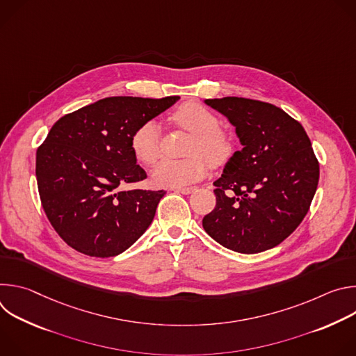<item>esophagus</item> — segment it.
Instances as JSON below:
<instances>
[{"instance_id":"1","label":"esophagus","mask_w":356,"mask_h":356,"mask_svg":"<svg viewBox=\"0 0 356 356\" xmlns=\"http://www.w3.org/2000/svg\"><path fill=\"white\" fill-rule=\"evenodd\" d=\"M177 193H181V194H190L195 190V187H176L175 188Z\"/></svg>"}]
</instances>
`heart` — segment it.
<instances>
[{"label": "heart", "mask_w": 356, "mask_h": 356, "mask_svg": "<svg viewBox=\"0 0 356 356\" xmlns=\"http://www.w3.org/2000/svg\"><path fill=\"white\" fill-rule=\"evenodd\" d=\"M172 122L190 132L187 158L163 159L154 170V181L159 186L177 187L200 180L209 166H222L232 156L235 139L232 134L220 127V118L194 101L180 104L170 115ZM161 128L155 121L140 124L131 136V150L143 165H154L161 158Z\"/></svg>", "instance_id": "heart-1"}]
</instances>
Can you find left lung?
I'll return each mask as SVG.
<instances>
[{
  "mask_svg": "<svg viewBox=\"0 0 356 356\" xmlns=\"http://www.w3.org/2000/svg\"><path fill=\"white\" fill-rule=\"evenodd\" d=\"M241 142L214 181L216 209L202 218L222 246L258 253L284 241L306 217L320 177L310 138L298 121L259 99H206Z\"/></svg>",
  "mask_w": 356,
  "mask_h": 356,
  "instance_id": "obj_1",
  "label": "left lung"
}]
</instances>
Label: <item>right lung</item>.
<instances>
[{
  "label": "right lung",
  "mask_w": 356,
  "mask_h": 356,
  "mask_svg": "<svg viewBox=\"0 0 356 356\" xmlns=\"http://www.w3.org/2000/svg\"><path fill=\"white\" fill-rule=\"evenodd\" d=\"M180 97H108L66 114L36 150L43 211L77 252L111 258L150 225L165 190H122L146 179L131 150L135 129Z\"/></svg>",
  "instance_id": "add662e5"
}]
</instances>
